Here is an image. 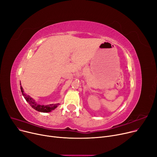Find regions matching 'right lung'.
<instances>
[{
    "mask_svg": "<svg viewBox=\"0 0 157 157\" xmlns=\"http://www.w3.org/2000/svg\"><path fill=\"white\" fill-rule=\"evenodd\" d=\"M21 92L22 93V95H23L24 98H25L27 102L32 106V108H34L36 111L43 112V113H48L50 112L52 110H54L56 107L59 105V104H49V105H40L37 104L35 101L31 98L29 95H27L26 94L23 92V89L21 86H20Z\"/></svg>",
    "mask_w": 157,
    "mask_h": 157,
    "instance_id": "add662e5",
    "label": "right lung"
}]
</instances>
